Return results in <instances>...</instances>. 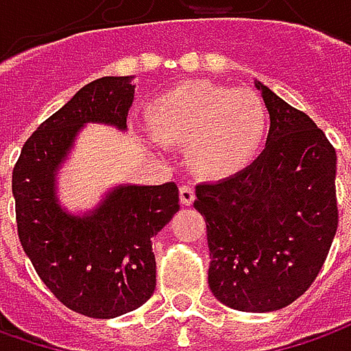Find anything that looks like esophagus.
<instances>
[{
    "label": "esophagus",
    "instance_id": "34e87169",
    "mask_svg": "<svg viewBox=\"0 0 351 351\" xmlns=\"http://www.w3.org/2000/svg\"><path fill=\"white\" fill-rule=\"evenodd\" d=\"M180 199H182L183 205H193V201H195V189L191 185H182L180 187Z\"/></svg>",
    "mask_w": 351,
    "mask_h": 351
}]
</instances>
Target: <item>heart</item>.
Wrapping results in <instances>:
<instances>
[{
  "mask_svg": "<svg viewBox=\"0 0 351 351\" xmlns=\"http://www.w3.org/2000/svg\"><path fill=\"white\" fill-rule=\"evenodd\" d=\"M156 141L187 146L189 166L207 180H226L254 162L267 130L262 97L207 80L183 82L154 103Z\"/></svg>",
  "mask_w": 351,
  "mask_h": 351,
  "instance_id": "1",
  "label": "heart"
}]
</instances>
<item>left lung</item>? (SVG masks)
Masks as SVG:
<instances>
[{
  "label": "left lung",
  "instance_id": "obj_1",
  "mask_svg": "<svg viewBox=\"0 0 351 351\" xmlns=\"http://www.w3.org/2000/svg\"><path fill=\"white\" fill-rule=\"evenodd\" d=\"M269 113L263 152L248 168L199 183L209 287L226 306L271 313L313 285L338 228L336 150L303 111L256 82Z\"/></svg>",
  "mask_w": 351,
  "mask_h": 351
}]
</instances>
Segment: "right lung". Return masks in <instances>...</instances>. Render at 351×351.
<instances>
[{
  "mask_svg": "<svg viewBox=\"0 0 351 351\" xmlns=\"http://www.w3.org/2000/svg\"><path fill=\"white\" fill-rule=\"evenodd\" d=\"M134 99L130 75H107L80 89L31 134L13 168L21 246L52 295L80 315L115 318L156 289L154 238L180 210V191L119 185L86 215L62 209L56 171L86 123L127 128Z\"/></svg>",
  "mask_w": 351,
  "mask_h": 351,
  "instance_id": "right-lung-1",
  "label": "right lung"
}]
</instances>
